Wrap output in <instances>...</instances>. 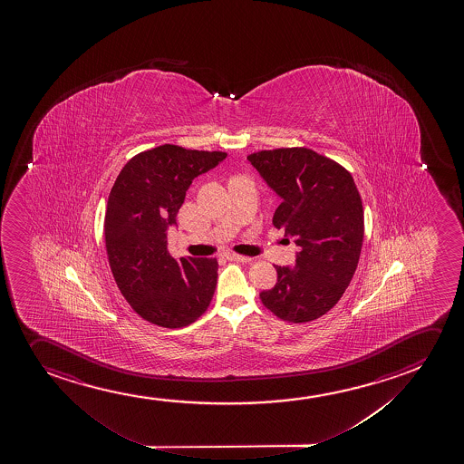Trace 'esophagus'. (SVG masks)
Returning <instances> with one entry per match:
<instances>
[{
    "mask_svg": "<svg viewBox=\"0 0 464 464\" xmlns=\"http://www.w3.org/2000/svg\"><path fill=\"white\" fill-rule=\"evenodd\" d=\"M226 259L234 260V262H249L251 257H246V256H241V254H234L230 253L226 256Z\"/></svg>",
    "mask_w": 464,
    "mask_h": 464,
    "instance_id": "esophagus-1",
    "label": "esophagus"
}]
</instances>
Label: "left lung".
<instances>
[{"label":"left lung","mask_w":464,"mask_h":464,"mask_svg":"<svg viewBox=\"0 0 464 464\" xmlns=\"http://www.w3.org/2000/svg\"><path fill=\"white\" fill-rule=\"evenodd\" d=\"M247 160L283 198L273 226L300 247L294 268L275 266L278 281L260 292V302L283 321H314L340 302L359 266V189L347 169L304 147L260 150Z\"/></svg>","instance_id":"left-lung-1"}]
</instances>
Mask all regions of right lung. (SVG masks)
<instances>
[{"label": "right lung", "instance_id": "1", "mask_svg": "<svg viewBox=\"0 0 464 464\" xmlns=\"http://www.w3.org/2000/svg\"><path fill=\"white\" fill-rule=\"evenodd\" d=\"M226 156L164 143L130 158L111 186L104 218L109 266L124 300L150 324L186 327L210 306L218 260L175 259L167 230L192 179Z\"/></svg>", "mask_w": 464, "mask_h": 464}]
</instances>
